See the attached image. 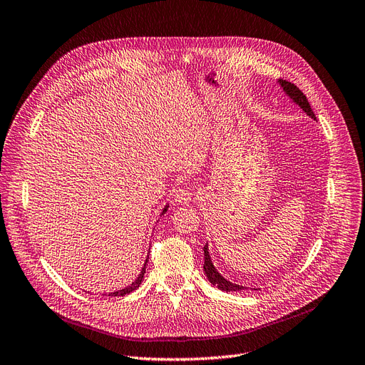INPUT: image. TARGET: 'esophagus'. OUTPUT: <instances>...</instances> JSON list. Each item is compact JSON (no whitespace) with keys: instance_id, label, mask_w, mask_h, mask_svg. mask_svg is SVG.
I'll return each instance as SVG.
<instances>
[{"instance_id":"obj_1","label":"esophagus","mask_w":365,"mask_h":365,"mask_svg":"<svg viewBox=\"0 0 365 365\" xmlns=\"http://www.w3.org/2000/svg\"><path fill=\"white\" fill-rule=\"evenodd\" d=\"M192 200H194V192L191 187H187V186H180L174 192V201L178 205H187V203H191Z\"/></svg>"}]
</instances>
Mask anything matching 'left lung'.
<instances>
[{
  "label": "left lung",
  "instance_id": "obj_1",
  "mask_svg": "<svg viewBox=\"0 0 365 365\" xmlns=\"http://www.w3.org/2000/svg\"><path fill=\"white\" fill-rule=\"evenodd\" d=\"M277 83L279 84V87L282 88V91H284V93L287 94L289 99H290L294 105H298L308 117H312L313 120H316V115H314V113H313V110H312V106H309L308 99L305 98V94H304L298 87H296V86L292 84V83H289V81H284V79H278ZM203 251H205V264H203V269H205L207 279L212 282V284H213L215 287H218L220 290H224V292H239V290H245V289H247V287H244V286L235 284V282L225 279V278L217 271V267H215V264L212 263L207 244L205 245ZM255 290H257V289H255Z\"/></svg>",
  "mask_w": 365,
  "mask_h": 365
}]
</instances>
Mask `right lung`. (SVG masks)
<instances>
[{"label": "right lung", "mask_w": 365, "mask_h": 365, "mask_svg": "<svg viewBox=\"0 0 365 365\" xmlns=\"http://www.w3.org/2000/svg\"><path fill=\"white\" fill-rule=\"evenodd\" d=\"M168 210V205H165V207L162 209V213H160V217L162 215H165V212ZM147 262H148V257L145 259V262H144V266H143V269H141V272H140V275L137 277V279L135 281H132L129 286H126V287H123V289H120V290H115V292H111V293H108V296H125V294H128V293H130V292H133L135 289L137 287H140V284H141V281H143V278H144V274H145V264H147Z\"/></svg>", "instance_id": "1"}]
</instances>
